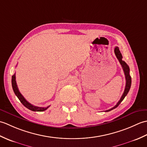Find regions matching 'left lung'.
<instances>
[{
	"label": "left lung",
	"instance_id": "1",
	"mask_svg": "<svg viewBox=\"0 0 147 147\" xmlns=\"http://www.w3.org/2000/svg\"><path fill=\"white\" fill-rule=\"evenodd\" d=\"M114 53L115 54V56H116V57L119 60V61L121 65H122V67H123V69L124 74H125V78H126V86H125V89H124L123 94V95H122L119 100V102L117 103V104L112 108L109 109V110L105 111V112L111 111L112 110H113V109H114L115 108L118 107V105L121 104V102L123 100L124 98H125V96L127 95V93L129 92V89L131 88V76L129 75V67L128 65H127V64L126 63V62L124 61H123V59H123V56H122V54L119 51V49L118 47H115Z\"/></svg>",
	"mask_w": 147,
	"mask_h": 147
}]
</instances>
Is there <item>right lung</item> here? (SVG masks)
Masks as SVG:
<instances>
[{"label": "right lung", "mask_w": 147, "mask_h": 147, "mask_svg": "<svg viewBox=\"0 0 147 147\" xmlns=\"http://www.w3.org/2000/svg\"><path fill=\"white\" fill-rule=\"evenodd\" d=\"M12 86L15 95L17 96V97L22 103V104H23L24 107H26L27 109H30V110L35 112H42L47 110V109L50 107V106H48V107H37V106L33 105L32 104H31L30 103L28 102L24 98V96L21 95V93L20 92V91H19L17 83L16 82V73H14V75L12 76Z\"/></svg>", "instance_id": "obj_1"}]
</instances>
